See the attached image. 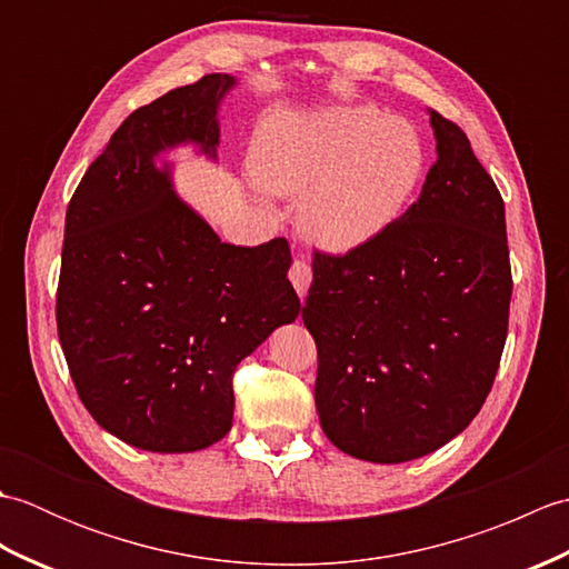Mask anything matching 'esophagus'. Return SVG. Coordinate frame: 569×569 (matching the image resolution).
Listing matches in <instances>:
<instances>
[{"label": "esophagus", "mask_w": 569, "mask_h": 569, "mask_svg": "<svg viewBox=\"0 0 569 569\" xmlns=\"http://www.w3.org/2000/svg\"><path fill=\"white\" fill-rule=\"evenodd\" d=\"M288 278H291L296 293L300 296V300H303V298L308 296V288H310V281H312L310 266H308L306 261L296 259V261L291 263V271H288Z\"/></svg>", "instance_id": "obj_1"}]
</instances>
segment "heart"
Wrapping results in <instances>:
<instances>
[{"mask_svg":"<svg viewBox=\"0 0 569 569\" xmlns=\"http://www.w3.org/2000/svg\"><path fill=\"white\" fill-rule=\"evenodd\" d=\"M426 166L413 124L373 107L278 112L251 147V173L300 200V229L328 251L377 239L403 212Z\"/></svg>","mask_w":569,"mask_h":569,"instance_id":"b5f03b06","label":"heart"}]
</instances>
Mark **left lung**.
<instances>
[{
    "label": "left lung",
    "mask_w": 569,
    "mask_h": 569,
    "mask_svg": "<svg viewBox=\"0 0 569 569\" xmlns=\"http://www.w3.org/2000/svg\"><path fill=\"white\" fill-rule=\"evenodd\" d=\"M428 114L438 161L420 198L369 244L318 253L303 308L320 426L377 465L457 438L487 401L509 332L503 200L465 131Z\"/></svg>",
    "instance_id": "left-lung-1"
}]
</instances>
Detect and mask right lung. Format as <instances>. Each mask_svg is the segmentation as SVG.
Segmentation results:
<instances>
[{
	"label": "right lung",
	"instance_id": "right-lung-1",
	"mask_svg": "<svg viewBox=\"0 0 569 569\" xmlns=\"http://www.w3.org/2000/svg\"><path fill=\"white\" fill-rule=\"evenodd\" d=\"M234 76L131 112L66 212L56 300L72 383L98 426L147 452H196L232 428V373L300 300L286 239L234 247L178 198L168 153L217 161Z\"/></svg>",
	"mask_w": 569,
	"mask_h": 569
}]
</instances>
